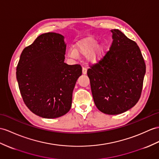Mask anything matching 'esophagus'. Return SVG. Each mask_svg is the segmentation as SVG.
Segmentation results:
<instances>
[{"label":"esophagus","mask_w":159,"mask_h":159,"mask_svg":"<svg viewBox=\"0 0 159 159\" xmlns=\"http://www.w3.org/2000/svg\"><path fill=\"white\" fill-rule=\"evenodd\" d=\"M82 73L83 74H86L87 73V69H86V68H85V67H83L82 68Z\"/></svg>","instance_id":"esophagus-1"}]
</instances>
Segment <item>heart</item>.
I'll return each instance as SVG.
<instances>
[{
  "label": "heart",
  "instance_id": "1",
  "mask_svg": "<svg viewBox=\"0 0 159 159\" xmlns=\"http://www.w3.org/2000/svg\"><path fill=\"white\" fill-rule=\"evenodd\" d=\"M99 42L92 38H87L77 42L75 48H71L68 52L69 56L77 59L80 55H88V60L92 63H97L102 58V52L98 47Z\"/></svg>",
  "mask_w": 159,
  "mask_h": 159
}]
</instances>
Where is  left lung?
<instances>
[{
    "label": "left lung",
    "instance_id": "1",
    "mask_svg": "<svg viewBox=\"0 0 159 159\" xmlns=\"http://www.w3.org/2000/svg\"><path fill=\"white\" fill-rule=\"evenodd\" d=\"M109 51L87 71L96 107L102 113L118 115L140 98L146 65L140 48L119 30H112Z\"/></svg>",
    "mask_w": 159,
    "mask_h": 159
}]
</instances>
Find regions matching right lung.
Masks as SVG:
<instances>
[{"label":"right lung","instance_id":"add662e5","mask_svg":"<svg viewBox=\"0 0 159 159\" xmlns=\"http://www.w3.org/2000/svg\"><path fill=\"white\" fill-rule=\"evenodd\" d=\"M54 32L38 36L23 50L16 76L23 100L33 113L46 119L60 117L71 107L80 65L64 63L66 44Z\"/></svg>","mask_w":159,"mask_h":159}]
</instances>
